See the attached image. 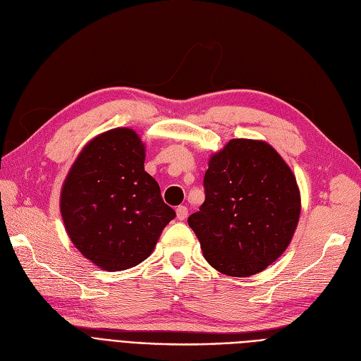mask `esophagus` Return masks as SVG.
I'll list each match as a JSON object with an SVG mask.
<instances>
[{"label":"esophagus","mask_w":361,"mask_h":361,"mask_svg":"<svg viewBox=\"0 0 361 361\" xmlns=\"http://www.w3.org/2000/svg\"><path fill=\"white\" fill-rule=\"evenodd\" d=\"M188 214H189V210H188V208H185L184 205H180V207L177 208V219H178V220L188 219Z\"/></svg>","instance_id":"1"}]
</instances>
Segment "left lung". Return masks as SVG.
<instances>
[{
    "label": "left lung",
    "instance_id": "8db88e82",
    "mask_svg": "<svg viewBox=\"0 0 361 361\" xmlns=\"http://www.w3.org/2000/svg\"><path fill=\"white\" fill-rule=\"evenodd\" d=\"M204 188L205 201L188 222L213 269L249 277L286 250L301 197L294 172L269 142L231 139L208 160Z\"/></svg>",
    "mask_w": 361,
    "mask_h": 361
}]
</instances>
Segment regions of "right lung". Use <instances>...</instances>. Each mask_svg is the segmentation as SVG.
<instances>
[{
  "label": "right lung",
  "instance_id": "obj_1",
  "mask_svg": "<svg viewBox=\"0 0 361 361\" xmlns=\"http://www.w3.org/2000/svg\"><path fill=\"white\" fill-rule=\"evenodd\" d=\"M144 161L142 139L129 127H117L91 139L63 183L60 212L67 235L102 270L141 264L176 217Z\"/></svg>",
  "mask_w": 361,
  "mask_h": 361
}]
</instances>
